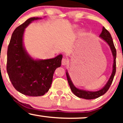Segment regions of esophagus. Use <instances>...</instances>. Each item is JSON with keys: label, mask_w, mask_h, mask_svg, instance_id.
Instances as JSON below:
<instances>
[{"label": "esophagus", "mask_w": 123, "mask_h": 123, "mask_svg": "<svg viewBox=\"0 0 123 123\" xmlns=\"http://www.w3.org/2000/svg\"><path fill=\"white\" fill-rule=\"evenodd\" d=\"M68 63V60L66 58H63L62 60V65H66Z\"/></svg>", "instance_id": "esophagus-1"}]
</instances>
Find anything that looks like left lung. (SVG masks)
I'll list each match as a JSON object with an SVG mask.
<instances>
[{"label":"left lung","mask_w":123,"mask_h":123,"mask_svg":"<svg viewBox=\"0 0 123 123\" xmlns=\"http://www.w3.org/2000/svg\"><path fill=\"white\" fill-rule=\"evenodd\" d=\"M99 37L108 44L111 50L113 57V64L112 72H111V76L110 78L109 79L108 82L106 83V84H105V86L102 88L97 91H90L76 88L75 86H74V84H73L71 79H70V77L69 75L68 72V70H66V77H67V80L68 81L69 85L70 86V88L73 94L77 97H78L79 98L86 99H95L101 97V96L105 94L108 91L110 86L112 83L113 80L114 76H115L116 73V50L115 46H114V43L113 42L111 35L110 34L108 31H107L104 27H103L102 28V31L99 35Z\"/></svg>","instance_id":"8db88e82"}]
</instances>
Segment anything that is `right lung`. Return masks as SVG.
Returning a JSON list of instances; mask_svg holds the SVG:
<instances>
[{
    "label": "right lung",
    "instance_id": "1",
    "mask_svg": "<svg viewBox=\"0 0 123 123\" xmlns=\"http://www.w3.org/2000/svg\"><path fill=\"white\" fill-rule=\"evenodd\" d=\"M42 18L32 17L14 31L7 50V72L12 86L21 94L31 97L43 95L49 90L53 74L61 65L62 55L47 60H35L24 46L25 28L32 21Z\"/></svg>",
    "mask_w": 123,
    "mask_h": 123
}]
</instances>
